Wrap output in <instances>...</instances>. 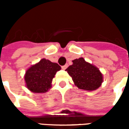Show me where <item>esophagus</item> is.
Listing matches in <instances>:
<instances>
[{
    "instance_id": "esophagus-1",
    "label": "esophagus",
    "mask_w": 129,
    "mask_h": 129,
    "mask_svg": "<svg viewBox=\"0 0 129 129\" xmlns=\"http://www.w3.org/2000/svg\"><path fill=\"white\" fill-rule=\"evenodd\" d=\"M68 64H66L65 66H63L61 67V68L63 69V70H66V68H68Z\"/></svg>"
}]
</instances>
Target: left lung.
Here are the masks:
<instances>
[{"label": "left lung", "mask_w": 129, "mask_h": 129, "mask_svg": "<svg viewBox=\"0 0 129 129\" xmlns=\"http://www.w3.org/2000/svg\"><path fill=\"white\" fill-rule=\"evenodd\" d=\"M73 63L66 70L79 89L92 91L102 85L103 75L96 66L86 62L82 57L73 60Z\"/></svg>", "instance_id": "8db88e82"}]
</instances>
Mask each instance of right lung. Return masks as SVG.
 <instances>
[{"label": "right lung", "instance_id": "obj_1", "mask_svg": "<svg viewBox=\"0 0 129 129\" xmlns=\"http://www.w3.org/2000/svg\"><path fill=\"white\" fill-rule=\"evenodd\" d=\"M60 70L61 66L58 63L42 59L25 72V81L27 88L35 93L47 92L52 86V79Z\"/></svg>", "mask_w": 129, "mask_h": 129}]
</instances>
